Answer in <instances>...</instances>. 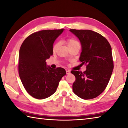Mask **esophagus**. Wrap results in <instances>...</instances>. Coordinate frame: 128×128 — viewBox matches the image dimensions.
Masks as SVG:
<instances>
[{
  "label": "esophagus",
  "instance_id": "obj_1",
  "mask_svg": "<svg viewBox=\"0 0 128 128\" xmlns=\"http://www.w3.org/2000/svg\"><path fill=\"white\" fill-rule=\"evenodd\" d=\"M66 74H69L70 73V70H66Z\"/></svg>",
  "mask_w": 128,
  "mask_h": 128
}]
</instances>
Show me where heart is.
<instances>
[{
  "instance_id": "heart-1",
  "label": "heart",
  "mask_w": 128,
  "mask_h": 128,
  "mask_svg": "<svg viewBox=\"0 0 128 128\" xmlns=\"http://www.w3.org/2000/svg\"><path fill=\"white\" fill-rule=\"evenodd\" d=\"M66 42L69 48H70L72 46H80L79 42H78L76 39L72 38H67L66 39ZM59 45H60L59 42H56V43L53 45V46H52V51L56 52L58 48L59 47Z\"/></svg>"
}]
</instances>
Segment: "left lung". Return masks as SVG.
Listing matches in <instances>:
<instances>
[{"label":"left lung","mask_w":128,"mask_h":128,"mask_svg":"<svg viewBox=\"0 0 128 128\" xmlns=\"http://www.w3.org/2000/svg\"><path fill=\"white\" fill-rule=\"evenodd\" d=\"M70 31L80 41L82 52L79 60L86 68L84 72L71 71L76 76L72 90L82 99L95 98L106 89L114 69L111 46L98 32L90 30Z\"/></svg>","instance_id":"8db88e82"}]
</instances>
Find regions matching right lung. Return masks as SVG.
I'll use <instances>...</instances> for the list:
<instances>
[{
	"label": "right lung",
	"instance_id": "add662e5",
	"mask_svg": "<svg viewBox=\"0 0 128 128\" xmlns=\"http://www.w3.org/2000/svg\"><path fill=\"white\" fill-rule=\"evenodd\" d=\"M64 29L44 30L32 33L22 42L19 54V75L25 89L37 99H46L56 92L62 78V68L46 66V59L53 54L52 45Z\"/></svg>",
	"mask_w": 128,
	"mask_h": 128
}]
</instances>
